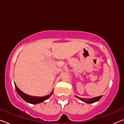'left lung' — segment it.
Wrapping results in <instances>:
<instances>
[{
  "mask_svg": "<svg viewBox=\"0 0 124 124\" xmlns=\"http://www.w3.org/2000/svg\"><path fill=\"white\" fill-rule=\"evenodd\" d=\"M102 95H101V96H98V97H95V98H91V99H82L80 98H78V96H75V97H77V98H78L79 99H80L81 101H83L85 102H86L87 104H91V103H94L95 102H96L98 101L101 98H102Z\"/></svg>",
  "mask_w": 124,
  "mask_h": 124,
  "instance_id": "8db88e82",
  "label": "left lung"
}]
</instances>
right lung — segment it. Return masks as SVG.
Instances as JSON below:
<instances>
[{
  "instance_id": "right-lung-1",
  "label": "right lung",
  "mask_w": 124,
  "mask_h": 124,
  "mask_svg": "<svg viewBox=\"0 0 124 124\" xmlns=\"http://www.w3.org/2000/svg\"><path fill=\"white\" fill-rule=\"evenodd\" d=\"M15 86H16V90L18 93L19 95L25 101L28 103H30L32 104H37L40 103V102L44 101L47 100L49 98H50L51 95H52L53 93V91L51 92L50 94L47 95L45 96H42V97H39V96H31L30 95H28L27 94H25L24 93L21 91L17 87L16 85L15 84Z\"/></svg>"
}]
</instances>
